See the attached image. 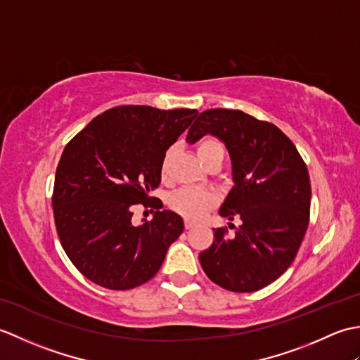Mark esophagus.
<instances>
[{"mask_svg": "<svg viewBox=\"0 0 360 360\" xmlns=\"http://www.w3.org/2000/svg\"><path fill=\"white\" fill-rule=\"evenodd\" d=\"M184 226H186V229L188 231V229H193L195 227V223H192V221H186Z\"/></svg>", "mask_w": 360, "mask_h": 360, "instance_id": "34e87169", "label": "esophagus"}]
</instances>
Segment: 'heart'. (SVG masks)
Wrapping results in <instances>:
<instances>
[{"label": "heart", "instance_id": "obj_1", "mask_svg": "<svg viewBox=\"0 0 360 360\" xmlns=\"http://www.w3.org/2000/svg\"><path fill=\"white\" fill-rule=\"evenodd\" d=\"M217 151L224 153V147L223 143H221L218 139H213V137L204 139L200 145H198V156H200L202 162ZM172 153H173V148H170L165 153L162 158V162H160V174L162 176L167 174ZM215 204H217L215 195L210 192H201V190H192V188H181L178 192H174L170 196V200H168V205H170L172 210L179 213L181 217L192 221L201 219L210 209L215 207Z\"/></svg>", "mask_w": 360, "mask_h": 360}]
</instances>
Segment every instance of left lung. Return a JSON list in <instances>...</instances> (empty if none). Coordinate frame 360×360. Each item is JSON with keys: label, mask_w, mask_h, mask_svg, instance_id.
Here are the masks:
<instances>
[{"label": "left lung", "mask_w": 360, "mask_h": 360, "mask_svg": "<svg viewBox=\"0 0 360 360\" xmlns=\"http://www.w3.org/2000/svg\"><path fill=\"white\" fill-rule=\"evenodd\" d=\"M205 134L223 141L232 159L235 186L219 215L240 218L241 226L233 235H227V227L213 229L215 238L200 254V263L218 286L254 292L285 274L300 249L309 224L308 168L280 128L240 110L202 111L187 142Z\"/></svg>", "instance_id": "obj_1"}]
</instances>
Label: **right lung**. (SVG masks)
<instances>
[{
  "label": "right lung",
  "instance_id": "add662e5",
  "mask_svg": "<svg viewBox=\"0 0 360 360\" xmlns=\"http://www.w3.org/2000/svg\"><path fill=\"white\" fill-rule=\"evenodd\" d=\"M196 116L188 108L116 106L68 142L53 182V221L66 255L96 285L127 290L147 283L184 231L150 190L160 184L165 151ZM137 203L157 209L141 226L131 223Z\"/></svg>",
  "mask_w": 360,
  "mask_h": 360
}]
</instances>
